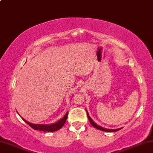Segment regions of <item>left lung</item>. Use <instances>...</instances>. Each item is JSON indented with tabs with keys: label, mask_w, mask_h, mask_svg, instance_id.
I'll return each mask as SVG.
<instances>
[{
	"label": "left lung",
	"mask_w": 153,
	"mask_h": 153,
	"mask_svg": "<svg viewBox=\"0 0 153 153\" xmlns=\"http://www.w3.org/2000/svg\"><path fill=\"white\" fill-rule=\"evenodd\" d=\"M87 112V115H88V120H89V121L90 123L92 124V125L95 128H97L98 129H99V130H102V131H108V132H113V131H117L118 130H120V129H121V128H119V129H107V128H102L101 126H98L97 123H96L94 121H93L91 117H90L89 114L88 113V111H86Z\"/></svg>",
	"instance_id": "1"
}]
</instances>
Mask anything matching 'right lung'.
<instances>
[{
  "label": "right lung",
  "instance_id": "1",
  "mask_svg": "<svg viewBox=\"0 0 153 153\" xmlns=\"http://www.w3.org/2000/svg\"><path fill=\"white\" fill-rule=\"evenodd\" d=\"M67 115H68V111L66 113L64 117L58 121L57 122H56L55 123L53 124H50V125H44V124H33V123H31L30 122H28L26 120H25L24 119L22 120H24L25 123L28 124L31 128H33V129H36V130H39V131H55L56 130H59V129H61L62 127L64 126L65 123L67 119Z\"/></svg>",
  "mask_w": 153,
  "mask_h": 153
}]
</instances>
